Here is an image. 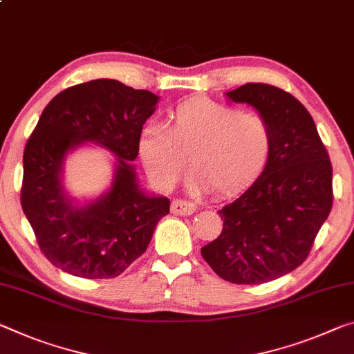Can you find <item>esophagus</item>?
<instances>
[{"label":"esophagus","instance_id":"obj_1","mask_svg":"<svg viewBox=\"0 0 354 354\" xmlns=\"http://www.w3.org/2000/svg\"><path fill=\"white\" fill-rule=\"evenodd\" d=\"M197 211V205L192 203V201L176 198L171 201V212L176 216H190L192 212Z\"/></svg>","mask_w":354,"mask_h":354}]
</instances>
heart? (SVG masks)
<instances>
[{"label": "heart", "instance_id": "b5f03b06", "mask_svg": "<svg viewBox=\"0 0 354 354\" xmlns=\"http://www.w3.org/2000/svg\"><path fill=\"white\" fill-rule=\"evenodd\" d=\"M271 148L272 131L265 116L207 97L179 104L168 116V131L148 124L138 136L140 159L160 190L176 186L189 157L190 189L233 192L263 170Z\"/></svg>", "mask_w": 354, "mask_h": 354}]
</instances>
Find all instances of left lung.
Segmentation results:
<instances>
[{
  "label": "left lung",
  "instance_id": "8db88e82",
  "mask_svg": "<svg viewBox=\"0 0 354 354\" xmlns=\"http://www.w3.org/2000/svg\"><path fill=\"white\" fill-rule=\"evenodd\" d=\"M255 106L272 131L265 170L218 209V238L201 255L218 277L239 285L271 282L306 261L333 207V165L310 113L298 99L266 83L227 93Z\"/></svg>",
  "mask_w": 354,
  "mask_h": 354
}]
</instances>
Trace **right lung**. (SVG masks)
<instances>
[{
    "instance_id": "obj_1",
    "label": "right lung",
    "mask_w": 354,
    "mask_h": 354,
    "mask_svg": "<svg viewBox=\"0 0 354 354\" xmlns=\"http://www.w3.org/2000/svg\"><path fill=\"white\" fill-rule=\"evenodd\" d=\"M159 97L110 78L61 91L44 109L24 153L21 209L53 266L83 279L120 276L147 250L170 200L138 189L133 167L138 136ZM85 141L118 157L115 181L99 201L70 203L60 186L66 151Z\"/></svg>"
}]
</instances>
